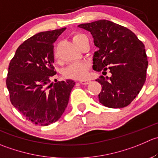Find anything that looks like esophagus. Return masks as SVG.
Listing matches in <instances>:
<instances>
[{"instance_id": "esophagus-1", "label": "esophagus", "mask_w": 158, "mask_h": 158, "mask_svg": "<svg viewBox=\"0 0 158 158\" xmlns=\"http://www.w3.org/2000/svg\"><path fill=\"white\" fill-rule=\"evenodd\" d=\"M79 82L81 84H82V85H87V84L89 83L90 80H89V79H84V80H80Z\"/></svg>"}]
</instances>
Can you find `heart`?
Segmentation results:
<instances>
[{"instance_id": "1", "label": "heart", "mask_w": 158, "mask_h": 158, "mask_svg": "<svg viewBox=\"0 0 158 158\" xmlns=\"http://www.w3.org/2000/svg\"><path fill=\"white\" fill-rule=\"evenodd\" d=\"M87 38V36L82 33H76L73 35V42L79 46L82 41ZM56 58L58 59V54L56 53ZM89 72V65L85 62H75L71 64L64 69L62 71V75L64 77L67 79H85L88 75Z\"/></svg>"}]
</instances>
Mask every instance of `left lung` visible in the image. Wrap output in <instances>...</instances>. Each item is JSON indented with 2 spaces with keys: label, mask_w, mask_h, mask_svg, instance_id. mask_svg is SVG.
Instances as JSON below:
<instances>
[{
  "label": "left lung",
  "mask_w": 158,
  "mask_h": 158,
  "mask_svg": "<svg viewBox=\"0 0 158 158\" xmlns=\"http://www.w3.org/2000/svg\"><path fill=\"white\" fill-rule=\"evenodd\" d=\"M91 32L99 50L93 56V69L111 76L96 79L102 85L101 103L110 108H123L131 103L141 90L147 77L148 56L144 45L126 27L107 20L82 24Z\"/></svg>",
  "instance_id": "left-lung-1"
}]
</instances>
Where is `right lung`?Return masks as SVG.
I'll return each instance as SVG.
<instances>
[{"label": "right lung", "mask_w": 158, "mask_h": 158, "mask_svg": "<svg viewBox=\"0 0 158 158\" xmlns=\"http://www.w3.org/2000/svg\"><path fill=\"white\" fill-rule=\"evenodd\" d=\"M65 27L39 32L24 41L9 64L6 85L12 105L35 124L48 126L65 111L75 85L56 81L54 42Z\"/></svg>", "instance_id": "1"}]
</instances>
